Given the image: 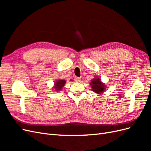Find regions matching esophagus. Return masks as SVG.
Wrapping results in <instances>:
<instances>
[{"instance_id":"1","label":"esophagus","mask_w":151,"mask_h":151,"mask_svg":"<svg viewBox=\"0 0 151 151\" xmlns=\"http://www.w3.org/2000/svg\"><path fill=\"white\" fill-rule=\"evenodd\" d=\"M74 80L76 82H80L81 81V78L79 77H76L74 78Z\"/></svg>"}]
</instances>
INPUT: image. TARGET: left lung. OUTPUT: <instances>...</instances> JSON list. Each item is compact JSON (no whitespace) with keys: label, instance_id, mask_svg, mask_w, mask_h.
<instances>
[{"label":"left lung","instance_id":"left-lung-1","mask_svg":"<svg viewBox=\"0 0 151 151\" xmlns=\"http://www.w3.org/2000/svg\"><path fill=\"white\" fill-rule=\"evenodd\" d=\"M90 84L92 85L91 88H92V90L94 92L98 94H101V93H103L105 88H106L105 85L103 84L101 81H100L99 78H96L93 79L91 81Z\"/></svg>","mask_w":151,"mask_h":151}]
</instances>
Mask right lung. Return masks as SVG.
<instances>
[{"label":"right lung","mask_w":151,"mask_h":151,"mask_svg":"<svg viewBox=\"0 0 151 151\" xmlns=\"http://www.w3.org/2000/svg\"><path fill=\"white\" fill-rule=\"evenodd\" d=\"M66 81L65 80H58L55 83L54 88L56 91H60L65 85Z\"/></svg>","instance_id":"1"}]
</instances>
